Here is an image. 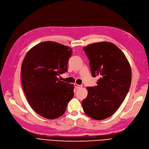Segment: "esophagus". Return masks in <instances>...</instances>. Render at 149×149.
I'll use <instances>...</instances> for the list:
<instances>
[{
    "mask_svg": "<svg viewBox=\"0 0 149 149\" xmlns=\"http://www.w3.org/2000/svg\"><path fill=\"white\" fill-rule=\"evenodd\" d=\"M74 86H75V87L77 89L80 88H81V87H82V86H81V85H78V84H74Z\"/></svg>",
    "mask_w": 149,
    "mask_h": 149,
    "instance_id": "obj_1",
    "label": "esophagus"
}]
</instances>
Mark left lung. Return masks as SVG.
Returning a JSON list of instances; mask_svg holds the SVG:
<instances>
[{"instance_id":"8db88e82","label":"left lung","mask_w":149,"mask_h":149,"mask_svg":"<svg viewBox=\"0 0 149 149\" xmlns=\"http://www.w3.org/2000/svg\"><path fill=\"white\" fill-rule=\"evenodd\" d=\"M83 49L90 60L92 77H100L97 85L87 87L83 109L89 117L103 120L116 112L125 99L131 83V66L123 52L111 42H96Z\"/></svg>"}]
</instances>
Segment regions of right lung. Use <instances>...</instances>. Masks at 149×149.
I'll list each match as a JSON object with an SVG mask.
<instances>
[{"label":"right lung","mask_w":149,"mask_h":149,"mask_svg":"<svg viewBox=\"0 0 149 149\" xmlns=\"http://www.w3.org/2000/svg\"><path fill=\"white\" fill-rule=\"evenodd\" d=\"M72 53L68 46L45 41L33 47L23 59L21 77L24 93L31 108L45 118L61 116L74 97V85L57 77L68 72Z\"/></svg>","instance_id":"obj_1"}]
</instances>
